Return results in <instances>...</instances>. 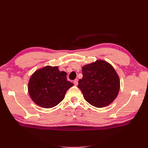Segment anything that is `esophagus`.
<instances>
[{"instance_id": "34e87169", "label": "esophagus", "mask_w": 148, "mask_h": 148, "mask_svg": "<svg viewBox=\"0 0 148 148\" xmlns=\"http://www.w3.org/2000/svg\"><path fill=\"white\" fill-rule=\"evenodd\" d=\"M73 83L75 85V86H77L78 84V79H75L74 81H73Z\"/></svg>"}]
</instances>
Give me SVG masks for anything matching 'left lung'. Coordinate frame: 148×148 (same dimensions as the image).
<instances>
[{
    "label": "left lung",
    "mask_w": 148,
    "mask_h": 148,
    "mask_svg": "<svg viewBox=\"0 0 148 148\" xmlns=\"http://www.w3.org/2000/svg\"><path fill=\"white\" fill-rule=\"evenodd\" d=\"M83 78L78 81L84 99L98 108L107 106L117 97L119 77L108 62L97 60L82 67Z\"/></svg>",
    "instance_id": "left-lung-1"
}]
</instances>
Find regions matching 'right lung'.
Listing matches in <instances>:
<instances>
[{
	"label": "right lung",
	"mask_w": 148,
	"mask_h": 148,
	"mask_svg": "<svg viewBox=\"0 0 148 148\" xmlns=\"http://www.w3.org/2000/svg\"><path fill=\"white\" fill-rule=\"evenodd\" d=\"M73 84L66 80V73L58 66H46L31 75L28 83L29 96L38 106L52 108L64 99Z\"/></svg>",
	"instance_id": "right-lung-1"
}]
</instances>
